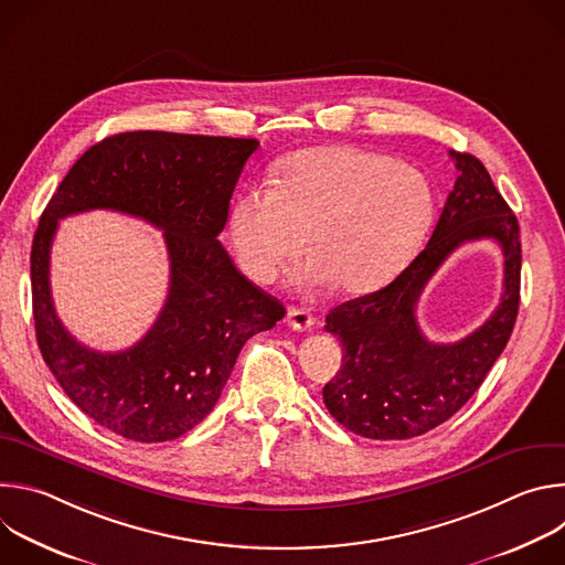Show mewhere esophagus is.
Instances as JSON below:
<instances>
[{"label":"esophagus","instance_id":"1","mask_svg":"<svg viewBox=\"0 0 565 565\" xmlns=\"http://www.w3.org/2000/svg\"><path fill=\"white\" fill-rule=\"evenodd\" d=\"M286 321H288V327L295 329V331H310L315 327V317L308 310L295 308V306L288 308Z\"/></svg>","mask_w":565,"mask_h":565}]
</instances>
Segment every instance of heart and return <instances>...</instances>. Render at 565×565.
<instances>
[{"instance_id": "b5f03b06", "label": "heart", "mask_w": 565, "mask_h": 565, "mask_svg": "<svg viewBox=\"0 0 565 565\" xmlns=\"http://www.w3.org/2000/svg\"><path fill=\"white\" fill-rule=\"evenodd\" d=\"M434 216L427 177L391 156L331 145L297 151L275 185L232 203L230 236L244 273L270 284L297 262L310 236L315 281L364 295L391 281L416 255Z\"/></svg>"}]
</instances>
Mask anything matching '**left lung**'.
I'll list each match as a JSON object with an SVG mask.
<instances>
[{
  "label": "left lung",
  "instance_id": "8db88e82",
  "mask_svg": "<svg viewBox=\"0 0 565 565\" xmlns=\"http://www.w3.org/2000/svg\"><path fill=\"white\" fill-rule=\"evenodd\" d=\"M458 179L425 250L388 286L344 301L327 315L342 347L324 405L349 431L373 440H407L449 420L503 353L519 312V221L471 153L449 151ZM492 237L504 250V295L480 330L454 345H434L415 319L417 299L441 262L467 239Z\"/></svg>",
  "mask_w": 565,
  "mask_h": 565
}]
</instances>
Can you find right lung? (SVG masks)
Masks as SVG:
<instances>
[{
    "instance_id": "1",
    "label": "right lung",
    "mask_w": 565,
    "mask_h": 565,
    "mask_svg": "<svg viewBox=\"0 0 565 565\" xmlns=\"http://www.w3.org/2000/svg\"><path fill=\"white\" fill-rule=\"evenodd\" d=\"M255 138L125 131L75 160L40 216L31 250L33 319L42 358L64 393L100 427L136 443L194 429L216 405L244 344L286 315L236 270L216 238ZM116 209L164 230L171 290L154 327L127 352L100 354L62 327L47 266L56 221Z\"/></svg>"
}]
</instances>
